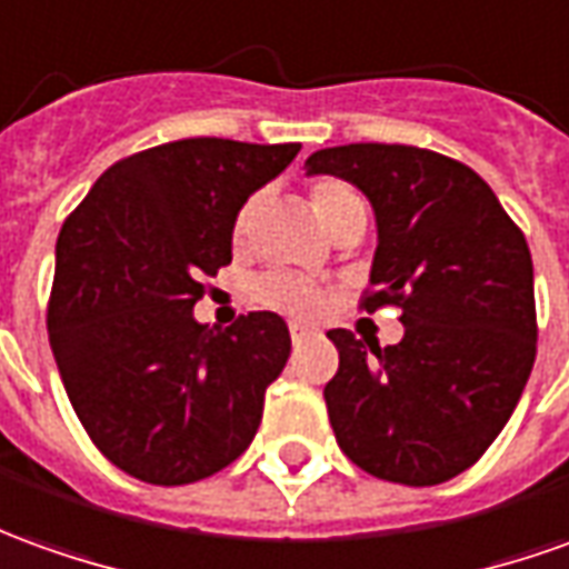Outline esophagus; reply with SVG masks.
Instances as JSON below:
<instances>
[{"label":"esophagus","instance_id":"34e87169","mask_svg":"<svg viewBox=\"0 0 569 569\" xmlns=\"http://www.w3.org/2000/svg\"><path fill=\"white\" fill-rule=\"evenodd\" d=\"M312 335V328L309 325H300V322H291V340L297 343V340H303V337Z\"/></svg>","mask_w":569,"mask_h":569}]
</instances>
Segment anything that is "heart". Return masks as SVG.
<instances>
[{
    "instance_id": "1",
    "label": "heart",
    "mask_w": 569,
    "mask_h": 569,
    "mask_svg": "<svg viewBox=\"0 0 569 569\" xmlns=\"http://www.w3.org/2000/svg\"><path fill=\"white\" fill-rule=\"evenodd\" d=\"M262 194H250L238 213H234L232 222V238L234 244H241L250 229H253V219H257V210H260ZM309 203H312V213L325 226V232H331L337 222L350 217H366V201L362 194L356 191L347 182L340 179H319L312 191H309ZM253 297L266 303V307L281 309V312H291V316H316L322 312V307L328 303V291L322 284L309 281L303 276H293V272H266L253 281Z\"/></svg>"
}]
</instances>
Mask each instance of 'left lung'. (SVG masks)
I'll return each mask as SVG.
<instances>
[{"label": "left lung", "instance_id": "8db88e82", "mask_svg": "<svg viewBox=\"0 0 569 569\" xmlns=\"http://www.w3.org/2000/svg\"><path fill=\"white\" fill-rule=\"evenodd\" d=\"M307 176L356 186L378 222L362 307L402 309L393 347L328 337L340 368L325 383L337 446L371 477L437 487L468 471L508 425L536 362L527 238L465 163L411 144H337Z\"/></svg>", "mask_w": 569, "mask_h": 569}]
</instances>
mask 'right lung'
<instances>
[{
	"label": "right lung",
	"instance_id": "1",
	"mask_svg": "<svg viewBox=\"0 0 569 569\" xmlns=\"http://www.w3.org/2000/svg\"><path fill=\"white\" fill-rule=\"evenodd\" d=\"M300 144L182 139L98 176L54 244L49 343L70 406L101 456L154 487H182L244 452L266 387L291 356L288 325L250 312L194 319L203 276L232 262L238 207Z\"/></svg>",
	"mask_w": 569,
	"mask_h": 569
}]
</instances>
